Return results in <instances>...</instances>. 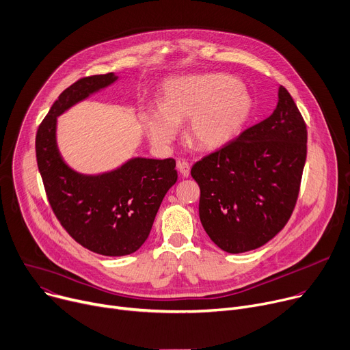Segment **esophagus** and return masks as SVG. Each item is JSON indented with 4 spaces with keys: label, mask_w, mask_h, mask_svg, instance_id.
I'll return each mask as SVG.
<instances>
[{
    "label": "esophagus",
    "mask_w": 350,
    "mask_h": 350,
    "mask_svg": "<svg viewBox=\"0 0 350 350\" xmlns=\"http://www.w3.org/2000/svg\"><path fill=\"white\" fill-rule=\"evenodd\" d=\"M177 169L180 172V174L183 177H188L189 176V170H191V167H189V163L184 162V161H178L177 162Z\"/></svg>",
    "instance_id": "esophagus-1"
}]
</instances>
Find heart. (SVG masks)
<instances>
[{
  "instance_id": "heart-1",
  "label": "heart",
  "mask_w": 350,
  "mask_h": 350,
  "mask_svg": "<svg viewBox=\"0 0 350 350\" xmlns=\"http://www.w3.org/2000/svg\"><path fill=\"white\" fill-rule=\"evenodd\" d=\"M250 105L240 82L230 75L174 78L165 85L162 107L146 110L145 124L153 144L167 145L177 134V124L189 120V139L201 149H215L239 133Z\"/></svg>"
}]
</instances>
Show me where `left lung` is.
Here are the masks:
<instances>
[{
  "mask_svg": "<svg viewBox=\"0 0 350 350\" xmlns=\"http://www.w3.org/2000/svg\"><path fill=\"white\" fill-rule=\"evenodd\" d=\"M278 98L268 118L191 169L201 189V224L211 240L230 254L256 250L273 239L297 202L307 126L282 85Z\"/></svg>",
  "mask_w": 350,
  "mask_h": 350,
  "instance_id": "obj_1",
  "label": "left lung"
}]
</instances>
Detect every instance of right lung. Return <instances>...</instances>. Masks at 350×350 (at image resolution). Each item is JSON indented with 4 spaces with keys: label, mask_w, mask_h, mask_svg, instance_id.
<instances>
[{
    "label": "right lung",
    "mask_w": 350,
    "mask_h": 350,
    "mask_svg": "<svg viewBox=\"0 0 350 350\" xmlns=\"http://www.w3.org/2000/svg\"><path fill=\"white\" fill-rule=\"evenodd\" d=\"M116 79L113 72L78 79L59 94L36 134L38 167L54 215L77 243L107 257L129 256L145 243L159 206L177 181L172 157H134L99 176L77 173L62 161L57 117Z\"/></svg>",
    "instance_id": "add662e5"
}]
</instances>
